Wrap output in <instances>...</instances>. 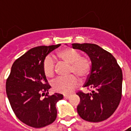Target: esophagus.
<instances>
[{"label": "esophagus", "mask_w": 131, "mask_h": 131, "mask_svg": "<svg viewBox=\"0 0 131 131\" xmlns=\"http://www.w3.org/2000/svg\"><path fill=\"white\" fill-rule=\"evenodd\" d=\"M70 94H64V99H69V98H70Z\"/></svg>", "instance_id": "esophagus-1"}]
</instances>
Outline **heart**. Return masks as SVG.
Masks as SVG:
<instances>
[{"label":"heart","mask_w":131,"mask_h":131,"mask_svg":"<svg viewBox=\"0 0 131 131\" xmlns=\"http://www.w3.org/2000/svg\"><path fill=\"white\" fill-rule=\"evenodd\" d=\"M59 59L70 64L69 74H75L81 78H85L89 74L92 68L90 60L81 57L78 51L72 48H66L57 53ZM55 61L50 56H48L43 61L42 70L48 78H53L55 75ZM79 84V81L75 76L68 78H58L52 83L55 92L68 94L72 92Z\"/></svg>","instance_id":"b5f03b06"}]
</instances>
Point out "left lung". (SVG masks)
I'll use <instances>...</instances> for the list:
<instances>
[{
  "label": "left lung",
  "mask_w": 131,
  "mask_h": 131,
  "mask_svg": "<svg viewBox=\"0 0 131 131\" xmlns=\"http://www.w3.org/2000/svg\"><path fill=\"white\" fill-rule=\"evenodd\" d=\"M72 48L88 55L92 68L84 87L90 92H78L79 116L88 122L105 120L116 111L122 97V72L116 59L100 46L90 43H73Z\"/></svg>",
  "instance_id": "1"
}]
</instances>
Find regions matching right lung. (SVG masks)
I'll list each match as a JSON object with an SVG mask.
<instances>
[{
	"label": "right lung",
	"mask_w": 131,
	"mask_h": 131,
	"mask_svg": "<svg viewBox=\"0 0 131 131\" xmlns=\"http://www.w3.org/2000/svg\"><path fill=\"white\" fill-rule=\"evenodd\" d=\"M60 44L29 50L12 64L6 91L12 110L21 122L39 128L53 123L57 117L56 103L61 94L48 95V84L42 70L43 61ZM45 95L44 99L41 96Z\"/></svg>",
	"instance_id": "right-lung-1"
}]
</instances>
